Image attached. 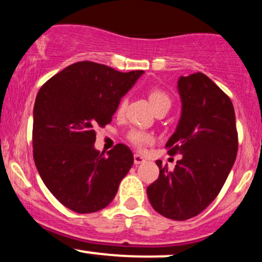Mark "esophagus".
Returning <instances> with one entry per match:
<instances>
[{"instance_id":"34e87169","label":"esophagus","mask_w":262,"mask_h":262,"mask_svg":"<svg viewBox=\"0 0 262 262\" xmlns=\"http://www.w3.org/2000/svg\"><path fill=\"white\" fill-rule=\"evenodd\" d=\"M146 160L143 158V156L139 155V154H135L134 155V164L135 165H139V164H143V162H145Z\"/></svg>"}]
</instances>
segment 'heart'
Returning <instances> with one entry per match:
<instances>
[{"label":"heart","mask_w":262,"mask_h":262,"mask_svg":"<svg viewBox=\"0 0 262 262\" xmlns=\"http://www.w3.org/2000/svg\"><path fill=\"white\" fill-rule=\"evenodd\" d=\"M148 97L150 104L154 108L155 112L161 110V108H170L171 106V98L169 97V95L165 93L164 91H161V90H151V91L149 92ZM125 104H127V102H125V98H123V100L119 102L118 107H117V113L122 114L124 112ZM128 138L129 141L133 144L135 148L140 150H143L145 146L150 145V144L154 141V138H152L151 134L143 130H132L130 133H129Z\"/></svg>","instance_id":"obj_1"}]
</instances>
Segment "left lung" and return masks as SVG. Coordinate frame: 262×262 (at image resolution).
<instances>
[{
	"label": "left lung",
	"instance_id": "1",
	"mask_svg": "<svg viewBox=\"0 0 262 262\" xmlns=\"http://www.w3.org/2000/svg\"><path fill=\"white\" fill-rule=\"evenodd\" d=\"M181 117L167 140L169 154L181 155L175 170L161 167L146 188L152 208L164 217L186 221L213 202L236 158L235 112L230 98L202 73L180 76Z\"/></svg>",
	"mask_w": 262,
	"mask_h": 262
}]
</instances>
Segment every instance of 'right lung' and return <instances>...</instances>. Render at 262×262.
I'll use <instances>...</instances> for the list:
<instances>
[{"label":"right lung","instance_id":"1","mask_svg":"<svg viewBox=\"0 0 262 262\" xmlns=\"http://www.w3.org/2000/svg\"><path fill=\"white\" fill-rule=\"evenodd\" d=\"M143 74L80 61L39 90L33 110V156L45 186L66 208L83 214L113 201L133 165V152L118 144L101 154L95 148L96 129L111 123L122 97Z\"/></svg>","mask_w":262,"mask_h":262}]
</instances>
